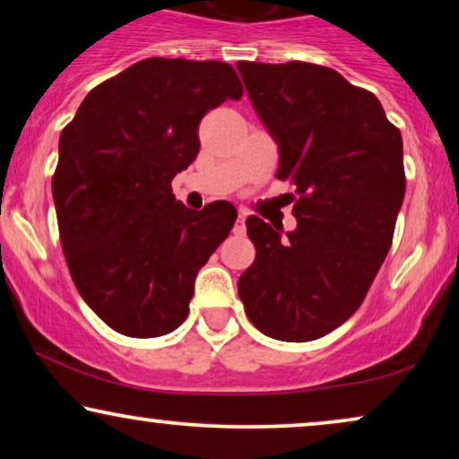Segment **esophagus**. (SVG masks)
Masks as SVG:
<instances>
[{"instance_id": "34e87169", "label": "esophagus", "mask_w": 459, "mask_h": 459, "mask_svg": "<svg viewBox=\"0 0 459 459\" xmlns=\"http://www.w3.org/2000/svg\"><path fill=\"white\" fill-rule=\"evenodd\" d=\"M234 231H236V234H244V231H247V212H244V211L238 212Z\"/></svg>"}]
</instances>
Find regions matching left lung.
<instances>
[{"label":"left lung","instance_id":"1","mask_svg":"<svg viewBox=\"0 0 459 459\" xmlns=\"http://www.w3.org/2000/svg\"><path fill=\"white\" fill-rule=\"evenodd\" d=\"M250 104L278 143L275 178L292 181L297 228L247 219L256 259L238 280L255 328L316 341L366 299L405 196L403 140L374 93L309 62H238Z\"/></svg>","mask_w":459,"mask_h":459}]
</instances>
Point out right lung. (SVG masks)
<instances>
[{
  "label": "right lung",
  "instance_id": "right-lung-1",
  "mask_svg": "<svg viewBox=\"0 0 459 459\" xmlns=\"http://www.w3.org/2000/svg\"><path fill=\"white\" fill-rule=\"evenodd\" d=\"M234 68L148 58L87 93L60 135L52 179L73 281L112 330L154 338L190 313L194 281L234 228V204L192 211L171 181L200 150L198 125L240 100Z\"/></svg>",
  "mask_w": 459,
  "mask_h": 459
}]
</instances>
